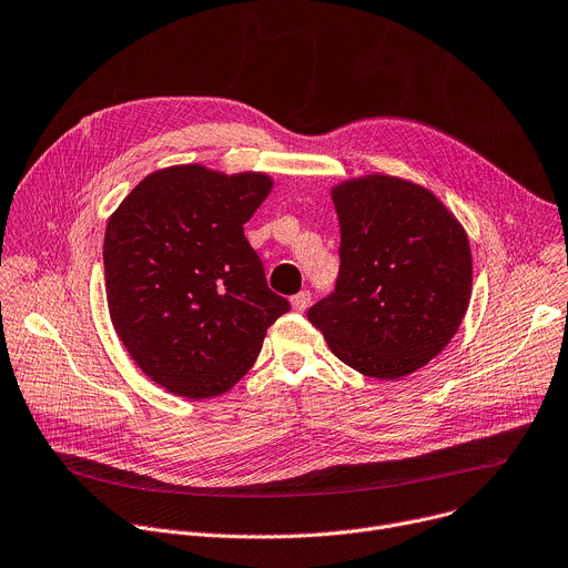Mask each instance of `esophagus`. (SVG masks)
<instances>
[{
	"label": "esophagus",
	"instance_id": "obj_1",
	"mask_svg": "<svg viewBox=\"0 0 568 568\" xmlns=\"http://www.w3.org/2000/svg\"><path fill=\"white\" fill-rule=\"evenodd\" d=\"M311 301H313V294L307 292V290H301L298 294H294V296H292V307H294L296 313H303L305 307L311 305Z\"/></svg>",
	"mask_w": 568,
	"mask_h": 568
}]
</instances>
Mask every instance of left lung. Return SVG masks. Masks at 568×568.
<instances>
[{
	"instance_id": "left-lung-1",
	"label": "left lung",
	"mask_w": 568,
	"mask_h": 568,
	"mask_svg": "<svg viewBox=\"0 0 568 568\" xmlns=\"http://www.w3.org/2000/svg\"><path fill=\"white\" fill-rule=\"evenodd\" d=\"M333 201L339 274L307 320L359 374L394 381L422 369L467 313V233L433 192L394 176L342 183Z\"/></svg>"
}]
</instances>
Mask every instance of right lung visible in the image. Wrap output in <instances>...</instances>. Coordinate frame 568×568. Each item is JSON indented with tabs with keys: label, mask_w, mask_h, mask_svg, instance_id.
I'll list each match as a JSON object with an SVG mask.
<instances>
[{
	"label": "right lung",
	"mask_w": 568,
	"mask_h": 568,
	"mask_svg": "<svg viewBox=\"0 0 568 568\" xmlns=\"http://www.w3.org/2000/svg\"><path fill=\"white\" fill-rule=\"evenodd\" d=\"M270 190L265 174L168 168L140 181L109 220L113 326L135 365L179 396L231 389L290 311L244 237Z\"/></svg>",
	"instance_id": "add662e5"
}]
</instances>
